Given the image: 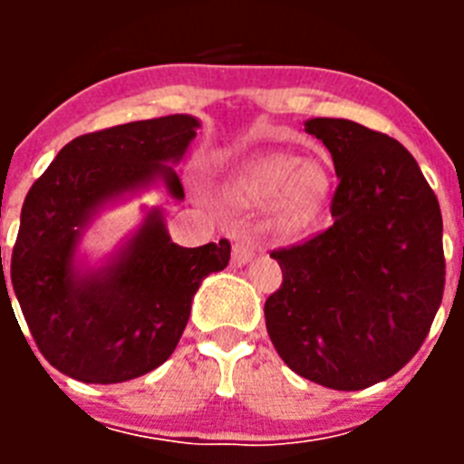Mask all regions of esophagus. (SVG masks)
Wrapping results in <instances>:
<instances>
[{
  "mask_svg": "<svg viewBox=\"0 0 464 464\" xmlns=\"http://www.w3.org/2000/svg\"><path fill=\"white\" fill-rule=\"evenodd\" d=\"M257 256V246L253 244L251 239H239L235 246H232V262L237 267H244L253 257Z\"/></svg>",
  "mask_w": 464,
  "mask_h": 464,
  "instance_id": "obj_1",
  "label": "esophagus"
}]
</instances>
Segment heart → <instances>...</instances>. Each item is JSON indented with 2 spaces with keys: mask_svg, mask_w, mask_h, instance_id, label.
<instances>
[{
  "mask_svg": "<svg viewBox=\"0 0 464 464\" xmlns=\"http://www.w3.org/2000/svg\"><path fill=\"white\" fill-rule=\"evenodd\" d=\"M332 176L318 158L299 160L293 153H265L246 160L227 181V192L246 207H265L278 229L309 227L325 207Z\"/></svg>",
  "mask_w": 464,
  "mask_h": 464,
  "instance_id": "b5f03b06",
  "label": "heart"
}]
</instances>
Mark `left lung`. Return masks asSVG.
I'll list each match as a JSON object with an SVG mask.
<instances>
[{
  "label": "left lung",
  "mask_w": 464,
  "mask_h": 464,
  "mask_svg": "<svg viewBox=\"0 0 464 464\" xmlns=\"http://www.w3.org/2000/svg\"><path fill=\"white\" fill-rule=\"evenodd\" d=\"M304 130L330 150L332 227L274 251L283 285L265 302L276 353L332 391L391 379L428 337L444 295L441 211L400 141L343 118Z\"/></svg>",
  "instance_id": "obj_1"
}]
</instances>
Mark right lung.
I'll list each match as a JSON object with an SVG mask.
<instances>
[{"instance_id": "obj_1", "label": "right lung", "mask_w": 464, "mask_h": 464, "mask_svg": "<svg viewBox=\"0 0 464 464\" xmlns=\"http://www.w3.org/2000/svg\"><path fill=\"white\" fill-rule=\"evenodd\" d=\"M199 125L174 113L76 137L24 197L11 283L36 346L63 374L122 383L153 372L174 353L204 278L227 267V239L183 248L160 207H143L141 225L100 262L81 251L106 208L158 186L181 202L171 165ZM0 274L2 295V253Z\"/></svg>"}]
</instances>
